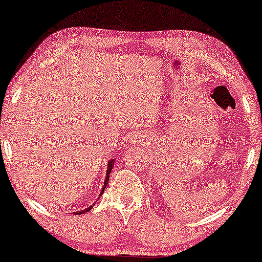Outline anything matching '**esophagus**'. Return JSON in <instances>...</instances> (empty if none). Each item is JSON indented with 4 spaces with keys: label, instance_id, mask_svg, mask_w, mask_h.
I'll use <instances>...</instances> for the list:
<instances>
[{
    "label": "esophagus",
    "instance_id": "esophagus-1",
    "mask_svg": "<svg viewBox=\"0 0 262 262\" xmlns=\"http://www.w3.org/2000/svg\"><path fill=\"white\" fill-rule=\"evenodd\" d=\"M127 142L130 143L131 145H134V144H142V142L144 141H143V137L139 134H132L130 137L127 138Z\"/></svg>",
    "mask_w": 262,
    "mask_h": 262
}]
</instances>
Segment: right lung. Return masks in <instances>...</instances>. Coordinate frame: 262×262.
<instances>
[{
    "instance_id": "1",
    "label": "right lung",
    "mask_w": 262,
    "mask_h": 262,
    "mask_svg": "<svg viewBox=\"0 0 262 262\" xmlns=\"http://www.w3.org/2000/svg\"><path fill=\"white\" fill-rule=\"evenodd\" d=\"M113 166H114V160H111L110 162H108V166H107L106 179H105V181H103V186H102V189H101V192H100V195H99V198H100V196L102 195V193L105 192V189H106V186H107V184H108V181H110V174H111V171H112V169H113ZM99 198H98V199H99ZM96 202H98V200H96ZM94 205H95V203L93 204V205L88 206L87 209H83V210H81V211H76V212H73V213H74V214H82V213H85V212H88V211H91V210H92V207H94Z\"/></svg>"
}]
</instances>
